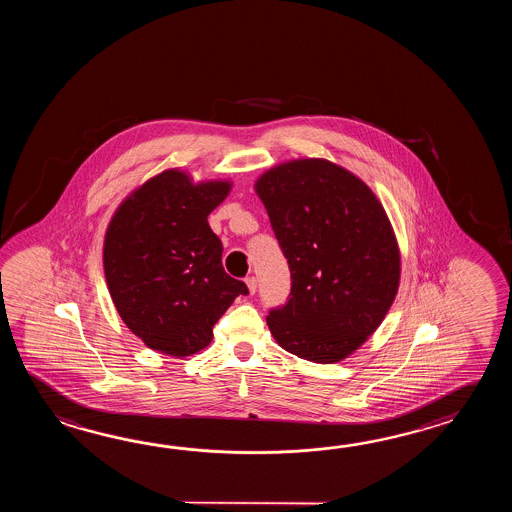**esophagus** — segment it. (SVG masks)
Here are the masks:
<instances>
[{
    "label": "esophagus",
    "mask_w": 512,
    "mask_h": 512,
    "mask_svg": "<svg viewBox=\"0 0 512 512\" xmlns=\"http://www.w3.org/2000/svg\"><path fill=\"white\" fill-rule=\"evenodd\" d=\"M245 283H247V287H249V293H256V289H258V280H256L254 276H249V278L245 280Z\"/></svg>",
    "instance_id": "1"
}]
</instances>
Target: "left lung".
<instances>
[{
    "mask_svg": "<svg viewBox=\"0 0 512 512\" xmlns=\"http://www.w3.org/2000/svg\"><path fill=\"white\" fill-rule=\"evenodd\" d=\"M291 271V294L267 316L285 351L333 364L381 326L401 280V254L381 201L326 159L278 164L256 181Z\"/></svg>",
    "mask_w": 512,
    "mask_h": 512,
    "instance_id": "8db88e82",
    "label": "left lung"
}]
</instances>
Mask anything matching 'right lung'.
<instances>
[{
  "label": "right lung",
  "mask_w": 512,
  "mask_h": 512,
  "mask_svg": "<svg viewBox=\"0 0 512 512\" xmlns=\"http://www.w3.org/2000/svg\"><path fill=\"white\" fill-rule=\"evenodd\" d=\"M229 181L192 183L164 170L122 201L104 238L111 300L150 349L188 357L212 342V327L247 285L223 269V245L208 214L229 196Z\"/></svg>",
  "instance_id": "add662e5"
}]
</instances>
